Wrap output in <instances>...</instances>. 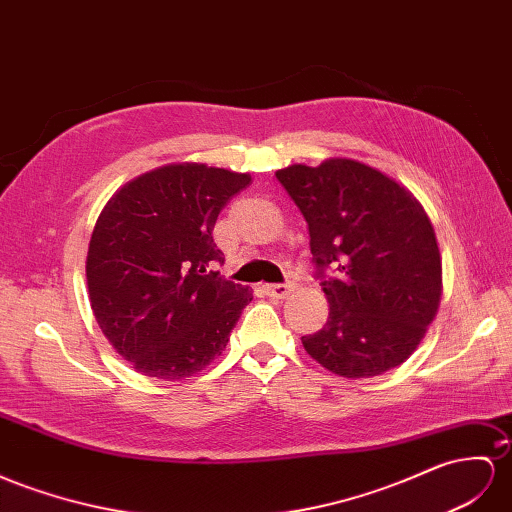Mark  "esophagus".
Here are the masks:
<instances>
[{"mask_svg":"<svg viewBox=\"0 0 512 512\" xmlns=\"http://www.w3.org/2000/svg\"><path fill=\"white\" fill-rule=\"evenodd\" d=\"M264 292L270 296V298H287L292 292H294V285L292 283H277V285H264Z\"/></svg>","mask_w":512,"mask_h":512,"instance_id":"34e87169","label":"esophagus"}]
</instances>
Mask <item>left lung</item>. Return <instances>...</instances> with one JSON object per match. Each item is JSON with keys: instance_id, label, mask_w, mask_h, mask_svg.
<instances>
[{"instance_id": "left-lung-1", "label": "left lung", "mask_w": 512, "mask_h": 512, "mask_svg": "<svg viewBox=\"0 0 512 512\" xmlns=\"http://www.w3.org/2000/svg\"><path fill=\"white\" fill-rule=\"evenodd\" d=\"M305 216L329 320L303 346L322 368L370 378L398 368L422 342L441 303L432 222L402 183L348 157L277 170Z\"/></svg>"}]
</instances>
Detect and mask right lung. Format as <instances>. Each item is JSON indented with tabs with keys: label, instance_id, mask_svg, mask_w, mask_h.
Returning a JSON list of instances; mask_svg holds the SVG:
<instances>
[{
	"label": "right lung",
	"instance_id": "1",
	"mask_svg": "<svg viewBox=\"0 0 512 512\" xmlns=\"http://www.w3.org/2000/svg\"><path fill=\"white\" fill-rule=\"evenodd\" d=\"M251 183L196 162L127 181L90 235L86 281L101 333L134 370L183 381L227 348L248 287L218 277L212 231L220 209Z\"/></svg>",
	"mask_w": 512,
	"mask_h": 512
}]
</instances>
